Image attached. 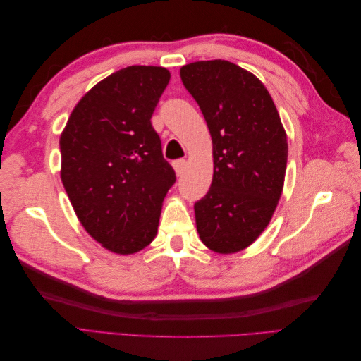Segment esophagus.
<instances>
[{
    "instance_id": "34e87169",
    "label": "esophagus",
    "mask_w": 361,
    "mask_h": 361,
    "mask_svg": "<svg viewBox=\"0 0 361 361\" xmlns=\"http://www.w3.org/2000/svg\"><path fill=\"white\" fill-rule=\"evenodd\" d=\"M173 167H174V171H176L178 176H182L185 169H187V161L185 159H178L173 162Z\"/></svg>"
}]
</instances>
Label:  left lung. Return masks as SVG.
Instances as JSON below:
<instances>
[{"label":"left lung","instance_id":"8db88e82","mask_svg":"<svg viewBox=\"0 0 361 361\" xmlns=\"http://www.w3.org/2000/svg\"><path fill=\"white\" fill-rule=\"evenodd\" d=\"M212 137L211 188L195 202L202 243L236 253L256 241L274 214L285 182L288 140L277 108L253 73L226 60L180 68Z\"/></svg>","mask_w":361,"mask_h":361}]
</instances>
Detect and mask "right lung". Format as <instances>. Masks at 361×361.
<instances>
[{
  "instance_id": "add662e5",
  "label": "right lung",
  "mask_w": 361,
  "mask_h": 361,
  "mask_svg": "<svg viewBox=\"0 0 361 361\" xmlns=\"http://www.w3.org/2000/svg\"><path fill=\"white\" fill-rule=\"evenodd\" d=\"M170 81L158 66H129L76 104L60 137L61 182L82 227L113 253L133 255L158 232L176 182L152 114Z\"/></svg>"
}]
</instances>
